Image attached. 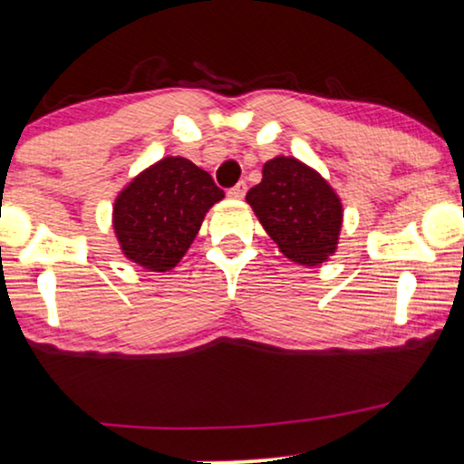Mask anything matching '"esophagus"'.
<instances>
[{
	"label": "esophagus",
	"mask_w": 464,
	"mask_h": 464,
	"mask_svg": "<svg viewBox=\"0 0 464 464\" xmlns=\"http://www.w3.org/2000/svg\"><path fill=\"white\" fill-rule=\"evenodd\" d=\"M244 194H246V183H244V180H239L237 185H233V188L228 189V196H231V198H244Z\"/></svg>",
	"instance_id": "obj_1"
}]
</instances>
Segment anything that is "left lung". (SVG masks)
<instances>
[{
    "instance_id": "1",
    "label": "left lung",
    "mask_w": 464,
    "mask_h": 464,
    "mask_svg": "<svg viewBox=\"0 0 464 464\" xmlns=\"http://www.w3.org/2000/svg\"><path fill=\"white\" fill-rule=\"evenodd\" d=\"M262 183L246 200L266 233L292 262L323 264L334 255L343 227V205L321 174L292 157H276L262 169Z\"/></svg>"
}]
</instances>
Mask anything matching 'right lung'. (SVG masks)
Returning <instances> with one entry per match:
<instances>
[{
	"label": "right lung",
	"instance_id": "add662e5",
	"mask_svg": "<svg viewBox=\"0 0 464 464\" xmlns=\"http://www.w3.org/2000/svg\"><path fill=\"white\" fill-rule=\"evenodd\" d=\"M225 198L209 172L189 159L165 157L130 180L113 207L124 255L152 273L174 268L188 253L211 205Z\"/></svg>",
	"mask_w": 464,
	"mask_h": 464
}]
</instances>
